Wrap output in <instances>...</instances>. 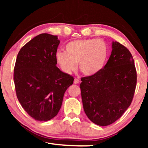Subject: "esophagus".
<instances>
[{"label":"esophagus","mask_w":148,"mask_h":148,"mask_svg":"<svg viewBox=\"0 0 148 148\" xmlns=\"http://www.w3.org/2000/svg\"><path fill=\"white\" fill-rule=\"evenodd\" d=\"M74 83L75 84H79V80L78 79H77V78H75L74 80Z\"/></svg>","instance_id":"34e87169"}]
</instances>
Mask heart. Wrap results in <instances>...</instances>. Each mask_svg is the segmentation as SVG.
<instances>
[{
	"label": "heart",
	"instance_id": "b5f03b06",
	"mask_svg": "<svg viewBox=\"0 0 148 148\" xmlns=\"http://www.w3.org/2000/svg\"><path fill=\"white\" fill-rule=\"evenodd\" d=\"M109 56V47L101 39H77L65 46V51H57L56 60L62 72H73L78 64L79 69L86 76L99 73L106 64Z\"/></svg>",
	"mask_w": 148,
	"mask_h": 148
}]
</instances>
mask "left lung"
<instances>
[{"label":"left lung","instance_id":"obj_1","mask_svg":"<svg viewBox=\"0 0 148 148\" xmlns=\"http://www.w3.org/2000/svg\"><path fill=\"white\" fill-rule=\"evenodd\" d=\"M104 69L95 76L82 77L84 112L96 125L107 126L121 117L131 105L136 85L134 59L126 47L112 42Z\"/></svg>","mask_w":148,"mask_h":148}]
</instances>
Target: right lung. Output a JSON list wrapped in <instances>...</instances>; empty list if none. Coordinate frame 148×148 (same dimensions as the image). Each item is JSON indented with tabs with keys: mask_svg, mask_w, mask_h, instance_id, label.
I'll list each match as a JSON object with an SVG mask.
<instances>
[{
	"mask_svg": "<svg viewBox=\"0 0 148 148\" xmlns=\"http://www.w3.org/2000/svg\"><path fill=\"white\" fill-rule=\"evenodd\" d=\"M57 36L43 33L21 47L14 67L17 97L30 116L47 121L56 116L74 77L57 68Z\"/></svg>",
	"mask_w": 148,
	"mask_h": 148,
	"instance_id": "right-lung-1",
	"label": "right lung"
}]
</instances>
